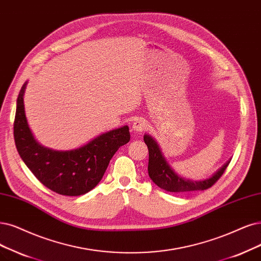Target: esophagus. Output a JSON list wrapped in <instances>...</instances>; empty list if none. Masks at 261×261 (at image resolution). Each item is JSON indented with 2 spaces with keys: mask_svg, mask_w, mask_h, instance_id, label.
Returning <instances> with one entry per match:
<instances>
[{
  "mask_svg": "<svg viewBox=\"0 0 261 261\" xmlns=\"http://www.w3.org/2000/svg\"><path fill=\"white\" fill-rule=\"evenodd\" d=\"M146 129V123L144 120L140 119H136L132 123V130L136 132H142Z\"/></svg>",
  "mask_w": 261,
  "mask_h": 261,
  "instance_id": "34e87169",
  "label": "esophagus"
}]
</instances>
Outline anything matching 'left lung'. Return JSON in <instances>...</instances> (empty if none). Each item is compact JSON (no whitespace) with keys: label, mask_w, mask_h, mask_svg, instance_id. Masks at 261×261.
I'll return each instance as SVG.
<instances>
[{"label":"left lung","mask_w":261,"mask_h":261,"mask_svg":"<svg viewBox=\"0 0 261 261\" xmlns=\"http://www.w3.org/2000/svg\"><path fill=\"white\" fill-rule=\"evenodd\" d=\"M144 142L148 147L149 160H148V174L151 180L163 190L170 192H189V191H198L205 190L213 186L215 182L224 174L230 160L225 163L223 168H220L215 174L204 180L192 181L185 179L184 177L178 176L176 173L171 169L168 165L165 157L162 156V152L158 146L156 141L151 137L145 134L144 136Z\"/></svg>","instance_id":"1"}]
</instances>
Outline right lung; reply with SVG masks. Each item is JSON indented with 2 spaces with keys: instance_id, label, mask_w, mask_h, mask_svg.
<instances>
[{
  "instance_id": "1",
  "label": "right lung",
  "mask_w": 261,
  "mask_h": 261,
  "mask_svg": "<svg viewBox=\"0 0 261 261\" xmlns=\"http://www.w3.org/2000/svg\"><path fill=\"white\" fill-rule=\"evenodd\" d=\"M22 86L17 99L14 139L25 166L42 184L63 196H81L93 189L102 179L118 148L130 141L128 125L101 134L85 146L59 151L43 147L29 128L23 106Z\"/></svg>"
}]
</instances>
